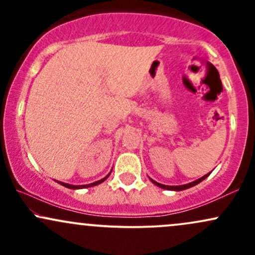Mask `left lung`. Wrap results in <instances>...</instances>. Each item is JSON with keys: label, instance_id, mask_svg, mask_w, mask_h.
Here are the masks:
<instances>
[{"label": "left lung", "instance_id": "left-lung-1", "mask_svg": "<svg viewBox=\"0 0 255 255\" xmlns=\"http://www.w3.org/2000/svg\"><path fill=\"white\" fill-rule=\"evenodd\" d=\"M209 174H210V172H209ZM209 174H206V175H205V176H203V177L198 178V180L193 181V182H191V183H187V184H182V186H165V184H162V183H158V182H156V181H153V180H151V181H152V182H153L154 184H156V186H158V187H160V188H164V189H169V191H183V189H187V188H191V187H193V186H195V184L200 183V182H201V181H203V180H205V178H206L207 176H209Z\"/></svg>", "mask_w": 255, "mask_h": 255}]
</instances>
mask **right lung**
<instances>
[{
	"label": "right lung",
	"mask_w": 255,
	"mask_h": 255,
	"mask_svg": "<svg viewBox=\"0 0 255 255\" xmlns=\"http://www.w3.org/2000/svg\"><path fill=\"white\" fill-rule=\"evenodd\" d=\"M109 175L110 174H108L107 176H105L104 178H102V180H99V181H96V182H93V183H90V184H83V186H73V184H69V183H63V182H57L58 183H61L62 184V186H64V187H67V188H71V189H80V188H87V187H93V186H97V184H99V183H102V182H104L105 180H107L108 177H109Z\"/></svg>",
	"instance_id": "obj_1"
}]
</instances>
